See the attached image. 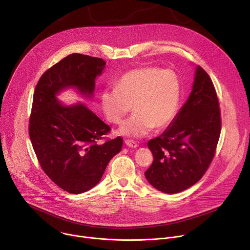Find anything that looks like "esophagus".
<instances>
[{"label":"esophagus","instance_id":"obj_1","mask_svg":"<svg viewBox=\"0 0 250 250\" xmlns=\"http://www.w3.org/2000/svg\"><path fill=\"white\" fill-rule=\"evenodd\" d=\"M125 144L126 145V146L131 147V148H136L138 146V145L136 144V142L134 140H131V139H126L125 141Z\"/></svg>","mask_w":250,"mask_h":250}]
</instances>
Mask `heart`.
<instances>
[{"instance_id":"obj_1","label":"heart","mask_w":250,"mask_h":250,"mask_svg":"<svg viewBox=\"0 0 250 250\" xmlns=\"http://www.w3.org/2000/svg\"><path fill=\"white\" fill-rule=\"evenodd\" d=\"M181 93V81L174 71L142 67L124 74L117 87L104 89L100 102L105 118L114 124H120L132 105L134 113L117 133L139 138L154 126L162 128L173 122L179 111Z\"/></svg>"}]
</instances>
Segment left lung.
<instances>
[{"instance_id":"8db88e82","label":"left lung","mask_w":250,"mask_h":250,"mask_svg":"<svg viewBox=\"0 0 250 250\" xmlns=\"http://www.w3.org/2000/svg\"><path fill=\"white\" fill-rule=\"evenodd\" d=\"M221 126L215 87L206 71L197 66L187 102L163 133L148 141L154 158L145 173L149 184L167 194L196 184L215 155Z\"/></svg>"}]
</instances>
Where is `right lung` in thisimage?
<instances>
[{
	"label": "right lung",
	"instance_id": "obj_1",
	"mask_svg": "<svg viewBox=\"0 0 250 250\" xmlns=\"http://www.w3.org/2000/svg\"><path fill=\"white\" fill-rule=\"evenodd\" d=\"M105 62L73 53L43 73L33 94L29 137L39 162L50 179L71 194H81L100 181L123 138L99 142L111 127L83 103L65 104L57 96L67 89L92 99L95 81Z\"/></svg>",
	"mask_w": 250,
	"mask_h": 250
}]
</instances>
